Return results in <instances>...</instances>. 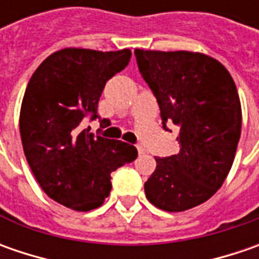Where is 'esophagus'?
I'll use <instances>...</instances> for the list:
<instances>
[{"label": "esophagus", "mask_w": 259, "mask_h": 259, "mask_svg": "<svg viewBox=\"0 0 259 259\" xmlns=\"http://www.w3.org/2000/svg\"><path fill=\"white\" fill-rule=\"evenodd\" d=\"M137 150H138V154H144L145 148L143 145H137Z\"/></svg>", "instance_id": "obj_1"}]
</instances>
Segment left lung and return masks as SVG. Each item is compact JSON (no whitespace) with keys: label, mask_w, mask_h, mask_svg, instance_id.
Instances as JSON below:
<instances>
[{"label":"left lung","mask_w":259,"mask_h":259,"mask_svg":"<svg viewBox=\"0 0 259 259\" xmlns=\"http://www.w3.org/2000/svg\"><path fill=\"white\" fill-rule=\"evenodd\" d=\"M134 53L163 126L180 130V151L155 158L145 196L165 212H183L210 199L232 167L242 126L239 95L231 73L210 56L141 49Z\"/></svg>","instance_id":"1"}]
</instances>
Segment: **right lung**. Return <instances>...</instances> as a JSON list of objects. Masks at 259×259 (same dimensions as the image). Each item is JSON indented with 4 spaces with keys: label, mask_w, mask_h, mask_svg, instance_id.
Returning <instances> with one entry per match:
<instances>
[{
    "label": "right lung",
    "mask_w": 259,
    "mask_h": 259,
    "mask_svg": "<svg viewBox=\"0 0 259 259\" xmlns=\"http://www.w3.org/2000/svg\"><path fill=\"white\" fill-rule=\"evenodd\" d=\"M131 50L62 49L35 69L20 111V135L35 180L50 199L79 212L99 207L111 173L137 158V148L83 130L96 119L105 83L125 69ZM109 124V119H101Z\"/></svg>",
    "instance_id": "add662e5"
}]
</instances>
